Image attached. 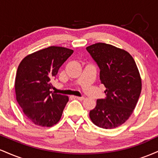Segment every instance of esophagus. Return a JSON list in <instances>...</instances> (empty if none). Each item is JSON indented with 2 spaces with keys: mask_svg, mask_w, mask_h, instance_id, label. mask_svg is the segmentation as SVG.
<instances>
[{
  "mask_svg": "<svg viewBox=\"0 0 158 158\" xmlns=\"http://www.w3.org/2000/svg\"><path fill=\"white\" fill-rule=\"evenodd\" d=\"M74 98H75V99H78V100H83V99H85L84 97H74Z\"/></svg>",
  "mask_w": 158,
  "mask_h": 158,
  "instance_id": "34e87169",
  "label": "esophagus"
}]
</instances>
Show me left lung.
<instances>
[{
    "instance_id": "8db88e82",
    "label": "left lung",
    "mask_w": 158,
    "mask_h": 158,
    "mask_svg": "<svg viewBox=\"0 0 158 158\" xmlns=\"http://www.w3.org/2000/svg\"><path fill=\"white\" fill-rule=\"evenodd\" d=\"M86 50L99 67V79L106 88V97L97 99L90 118L100 128L118 127L133 113L140 95L142 84L137 64L128 52L110 44L97 43Z\"/></svg>"
}]
</instances>
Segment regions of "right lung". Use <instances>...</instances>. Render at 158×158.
<instances>
[{
	"label": "right lung",
	"instance_id": "1",
	"mask_svg": "<svg viewBox=\"0 0 158 158\" xmlns=\"http://www.w3.org/2000/svg\"><path fill=\"white\" fill-rule=\"evenodd\" d=\"M73 50L51 46L26 56L16 73V99L34 124L51 127L61 119L68 97L50 91L51 80Z\"/></svg>",
	"mask_w": 158,
	"mask_h": 158
}]
</instances>
